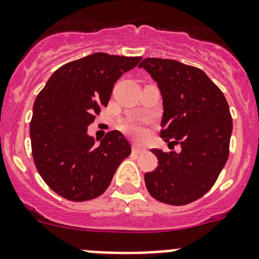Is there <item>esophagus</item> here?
Wrapping results in <instances>:
<instances>
[{"label": "esophagus", "mask_w": 259, "mask_h": 259, "mask_svg": "<svg viewBox=\"0 0 259 259\" xmlns=\"http://www.w3.org/2000/svg\"><path fill=\"white\" fill-rule=\"evenodd\" d=\"M132 151H133V153H142V152H144V148H142V147L137 146V144H133Z\"/></svg>", "instance_id": "obj_1"}]
</instances>
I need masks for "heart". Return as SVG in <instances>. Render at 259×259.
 <instances>
[{
  "label": "heart",
  "instance_id": "1",
  "mask_svg": "<svg viewBox=\"0 0 259 259\" xmlns=\"http://www.w3.org/2000/svg\"><path fill=\"white\" fill-rule=\"evenodd\" d=\"M122 130L126 134L132 135L135 139H142L146 135L144 130V120L141 118H129L122 124Z\"/></svg>",
  "mask_w": 259,
  "mask_h": 259
}]
</instances>
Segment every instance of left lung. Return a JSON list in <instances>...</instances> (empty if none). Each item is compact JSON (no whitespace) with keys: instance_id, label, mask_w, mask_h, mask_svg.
Wrapping results in <instances>:
<instances>
[{"instance_id":"8db88e82","label":"left lung","mask_w":259,"mask_h":259,"mask_svg":"<svg viewBox=\"0 0 259 259\" xmlns=\"http://www.w3.org/2000/svg\"><path fill=\"white\" fill-rule=\"evenodd\" d=\"M139 68L151 74L161 93V138L181 146L179 152L152 150L158 165L144 174L146 187L165 204H190L210 190L227 161L232 133L228 103L196 67L146 58Z\"/></svg>"}]
</instances>
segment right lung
<instances>
[{
    "mask_svg": "<svg viewBox=\"0 0 259 259\" xmlns=\"http://www.w3.org/2000/svg\"><path fill=\"white\" fill-rule=\"evenodd\" d=\"M141 57L95 53L67 63L51 74L33 104L32 155L46 185L71 201L101 196L132 147L118 130L95 144L88 134L113 85Z\"/></svg>",
    "mask_w": 259,
    "mask_h": 259,
    "instance_id": "obj_1",
    "label": "right lung"
}]
</instances>
